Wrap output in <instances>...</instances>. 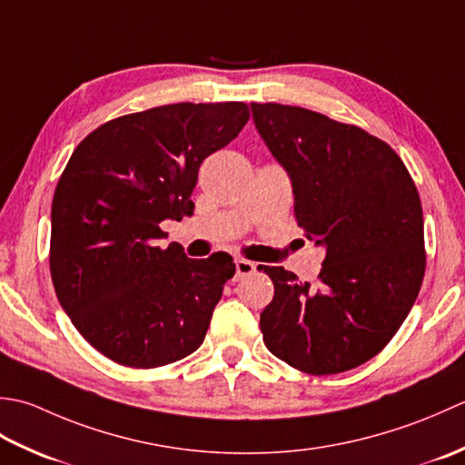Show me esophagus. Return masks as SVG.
Returning a JSON list of instances; mask_svg holds the SVG:
<instances>
[{
  "label": "esophagus",
  "instance_id": "esophagus-1",
  "mask_svg": "<svg viewBox=\"0 0 465 465\" xmlns=\"http://www.w3.org/2000/svg\"><path fill=\"white\" fill-rule=\"evenodd\" d=\"M234 267H236V274H234L236 281L249 277V274H252L254 271H257V264L251 262V261H246V259H236L234 261Z\"/></svg>",
  "mask_w": 465,
  "mask_h": 465
}]
</instances>
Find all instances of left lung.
Listing matches in <instances>:
<instances>
[{
    "label": "left lung",
    "instance_id": "1",
    "mask_svg": "<svg viewBox=\"0 0 465 465\" xmlns=\"http://www.w3.org/2000/svg\"><path fill=\"white\" fill-rule=\"evenodd\" d=\"M254 128L287 170L295 216L323 246L319 282L264 267L274 297L261 312L269 351L311 375L375 357L410 315L425 272L423 213L390 144L323 114L251 104Z\"/></svg>",
    "mask_w": 465,
    "mask_h": 465
}]
</instances>
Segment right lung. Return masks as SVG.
Listing matches in <instances>:
<instances>
[{
	"mask_svg": "<svg viewBox=\"0 0 465 465\" xmlns=\"http://www.w3.org/2000/svg\"><path fill=\"white\" fill-rule=\"evenodd\" d=\"M246 120L242 102H180L110 120L74 150L54 193L50 271L74 327L112 361L150 369L203 345L232 257L156 241L160 223L193 214L203 160Z\"/></svg>",
	"mask_w": 465,
	"mask_h": 465,
	"instance_id": "obj_1",
	"label": "right lung"
}]
</instances>
